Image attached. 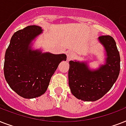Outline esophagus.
<instances>
[{
  "mask_svg": "<svg viewBox=\"0 0 126 126\" xmlns=\"http://www.w3.org/2000/svg\"><path fill=\"white\" fill-rule=\"evenodd\" d=\"M75 57V53L73 51H69L67 53V61H71V59H73Z\"/></svg>",
  "mask_w": 126,
  "mask_h": 126,
  "instance_id": "esophagus-1",
  "label": "esophagus"
}]
</instances>
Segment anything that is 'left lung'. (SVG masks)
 <instances>
[{
    "instance_id": "1",
    "label": "left lung",
    "mask_w": 126,
    "mask_h": 126,
    "mask_svg": "<svg viewBox=\"0 0 126 126\" xmlns=\"http://www.w3.org/2000/svg\"><path fill=\"white\" fill-rule=\"evenodd\" d=\"M106 52V63L90 70L87 63L69 61V85L75 97L85 101H95L105 95L117 80L120 70V57L115 40L109 35L98 38Z\"/></svg>"
}]
</instances>
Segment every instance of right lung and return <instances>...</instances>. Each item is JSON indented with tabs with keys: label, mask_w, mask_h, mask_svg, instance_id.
I'll list each match as a JSON object with an SVG mask.
<instances>
[{
	"label": "right lung",
	"mask_w": 126,
	"mask_h": 126,
	"mask_svg": "<svg viewBox=\"0 0 126 126\" xmlns=\"http://www.w3.org/2000/svg\"><path fill=\"white\" fill-rule=\"evenodd\" d=\"M42 32V28L30 25L13 34L5 53L4 73L12 90L25 99H32L46 92L52 75L67 55L33 50L31 42Z\"/></svg>",
	"instance_id": "obj_1"
}]
</instances>
